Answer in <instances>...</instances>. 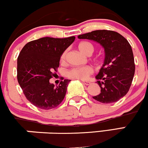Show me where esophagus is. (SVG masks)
Returning <instances> with one entry per match:
<instances>
[{
    "instance_id": "1",
    "label": "esophagus",
    "mask_w": 148,
    "mask_h": 148,
    "mask_svg": "<svg viewBox=\"0 0 148 148\" xmlns=\"http://www.w3.org/2000/svg\"><path fill=\"white\" fill-rule=\"evenodd\" d=\"M83 84L86 85V86H88V85L90 84V82H89V81H83Z\"/></svg>"
}]
</instances>
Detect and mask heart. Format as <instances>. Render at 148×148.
Instances as JSON below:
<instances>
[{"mask_svg": "<svg viewBox=\"0 0 148 148\" xmlns=\"http://www.w3.org/2000/svg\"><path fill=\"white\" fill-rule=\"evenodd\" d=\"M78 49L82 53L86 56H90L94 52L95 48L90 42H81L78 45ZM66 55L67 53L64 51L60 57V62L64 63L66 60ZM94 72V69L90 66H84V67H76L73 68L68 71L67 73V77L69 79H81L86 80L87 79L90 74H92Z\"/></svg>", "mask_w": 148, "mask_h": 148, "instance_id": "b5f03b06", "label": "heart"}]
</instances>
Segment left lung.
Masks as SVG:
<instances>
[{
	"label": "left lung",
	"instance_id": "1",
	"mask_svg": "<svg viewBox=\"0 0 148 148\" xmlns=\"http://www.w3.org/2000/svg\"><path fill=\"white\" fill-rule=\"evenodd\" d=\"M78 38L92 40L104 49L103 64L95 76L101 92L93 99L111 103L126 95L135 72L134 54L128 41L117 32L107 30H94Z\"/></svg>",
	"mask_w": 148,
	"mask_h": 148
}]
</instances>
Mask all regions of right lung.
<instances>
[{
	"label": "right lung",
	"mask_w": 148,
	"mask_h": 148,
	"mask_svg": "<svg viewBox=\"0 0 148 148\" xmlns=\"http://www.w3.org/2000/svg\"><path fill=\"white\" fill-rule=\"evenodd\" d=\"M75 40L42 37L27 43L17 58V80L26 99L44 110L56 108L62 102L71 80L58 86L49 82L60 64V56Z\"/></svg>",
	"instance_id": "add662e5"
}]
</instances>
